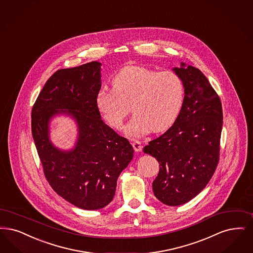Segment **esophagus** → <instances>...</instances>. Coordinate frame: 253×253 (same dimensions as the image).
<instances>
[{
	"label": "esophagus",
	"instance_id": "esophagus-1",
	"mask_svg": "<svg viewBox=\"0 0 253 253\" xmlns=\"http://www.w3.org/2000/svg\"><path fill=\"white\" fill-rule=\"evenodd\" d=\"M131 145H132V147H133L135 152H141L142 144L141 142L139 141V140H134V139L131 140Z\"/></svg>",
	"mask_w": 253,
	"mask_h": 253
}]
</instances>
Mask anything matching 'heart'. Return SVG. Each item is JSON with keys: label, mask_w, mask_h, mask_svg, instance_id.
Returning a JSON list of instances; mask_svg holds the SVG:
<instances>
[{"label": "heart", "mask_w": 253, "mask_h": 253, "mask_svg": "<svg viewBox=\"0 0 253 253\" xmlns=\"http://www.w3.org/2000/svg\"><path fill=\"white\" fill-rule=\"evenodd\" d=\"M113 88H102L96 96V105L114 129H121L131 110L133 117L125 133L139 137L152 130L169 129L182 109L184 86L173 71H153L141 66H128L112 80Z\"/></svg>", "instance_id": "heart-1"}]
</instances>
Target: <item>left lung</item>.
<instances>
[{
	"mask_svg": "<svg viewBox=\"0 0 253 253\" xmlns=\"http://www.w3.org/2000/svg\"><path fill=\"white\" fill-rule=\"evenodd\" d=\"M181 63L173 71L184 86L182 109L171 127L144 147L159 163L154 196L166 205L191 201L211 180L219 161L221 101L199 69Z\"/></svg>",
	"mask_w": 253,
	"mask_h": 253,
	"instance_id": "left-lung-1",
	"label": "left lung"
}]
</instances>
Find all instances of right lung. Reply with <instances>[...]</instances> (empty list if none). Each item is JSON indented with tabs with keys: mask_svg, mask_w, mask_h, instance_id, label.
<instances>
[{
	"mask_svg": "<svg viewBox=\"0 0 253 253\" xmlns=\"http://www.w3.org/2000/svg\"><path fill=\"white\" fill-rule=\"evenodd\" d=\"M100 62L55 71L32 109V134L51 188L78 208L98 210L113 201L117 180L131 162L133 149L101 119L96 96L101 89ZM67 113L79 126L74 149L61 151L48 137V123Z\"/></svg>",
	"mask_w": 253,
	"mask_h": 253,
	"instance_id": "obj_1",
	"label": "right lung"
}]
</instances>
